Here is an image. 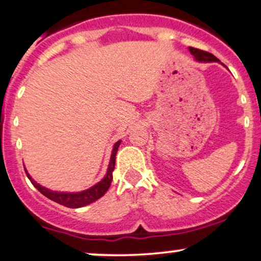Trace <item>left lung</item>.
<instances>
[{
	"mask_svg": "<svg viewBox=\"0 0 261 261\" xmlns=\"http://www.w3.org/2000/svg\"><path fill=\"white\" fill-rule=\"evenodd\" d=\"M191 51L192 56L194 57V59H196L197 62H200V63H212V62H219L218 58H216V57L213 56V54L208 53V51H204V50H200V49H197V48H192L190 47L188 48Z\"/></svg>",
	"mask_w": 261,
	"mask_h": 261,
	"instance_id": "left-lung-1",
	"label": "left lung"
}]
</instances>
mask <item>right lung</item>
<instances>
[{
	"label": "right lung",
	"mask_w": 261,
	"mask_h": 261,
	"mask_svg": "<svg viewBox=\"0 0 261 261\" xmlns=\"http://www.w3.org/2000/svg\"><path fill=\"white\" fill-rule=\"evenodd\" d=\"M120 144H121V140L115 142L113 147V152H111V157H110V162H109V167H108V172L105 174L104 178L101 181L94 185L93 187L88 188V190L82 191V192H57V191H51L48 190V188L43 187V186L37 183L32 177L30 176V173L25 171L27 173V177L30 178V181L32 182V185L37 188L43 196H45L47 198H49L54 202L59 203V204L65 205L68 208H80L84 207V205L90 204V203L95 202L96 199H99L100 197L104 196L107 193V191L110 187L111 181H113V171L115 168V156L117 152V148H119ZM25 170V168H24Z\"/></svg>",
	"instance_id": "add662e5"
}]
</instances>
